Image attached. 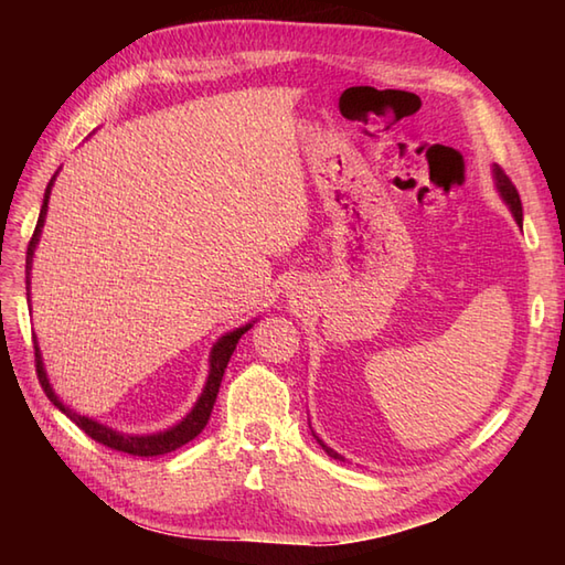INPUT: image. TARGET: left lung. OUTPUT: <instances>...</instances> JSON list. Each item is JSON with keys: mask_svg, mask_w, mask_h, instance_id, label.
<instances>
[{"mask_svg": "<svg viewBox=\"0 0 565 565\" xmlns=\"http://www.w3.org/2000/svg\"><path fill=\"white\" fill-rule=\"evenodd\" d=\"M493 174H495V184H498V189H500V194H502V199L508 201V206L512 209V213H514V221H518L520 225H522V201H520V191H518V186L512 184V179L505 174V170H502V167H495L493 170ZM318 439V437H316ZM320 441V439H318ZM320 447L328 451V456H332V459H342V456L338 454V451H332L330 447H326V444L320 441Z\"/></svg>", "mask_w": 565, "mask_h": 565, "instance_id": "8db88e82", "label": "left lung"}]
</instances>
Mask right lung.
<instances>
[{"mask_svg":"<svg viewBox=\"0 0 565 565\" xmlns=\"http://www.w3.org/2000/svg\"><path fill=\"white\" fill-rule=\"evenodd\" d=\"M51 186H53V179H51V184H47V189H45L39 223H35V231H33V235H31V243H29V249H26V289H29V284H31V276H29V274H31L33 249H35V243H39L41 227H43V221H45V209H47V199H51ZM249 328H252V326H245V328H239V330H235V332H227L225 338H221L218 342H215L213 352H211V374H209V381H206V388H203L199 403L194 405V411H191L177 427L167 429V431H160V435H148V437L118 435V431H114V429H109V427H104V425H99V423H94V419H89V417L72 413L70 407H65L63 403L57 401V395L53 393L51 383H47V379H45L39 344H33V350H35V374H39L41 388H43V393L47 395V398H51V403L57 405L60 411H63V413L72 419V423H75V425L84 431V435H89L94 441H99V444H104V447H109V449L130 454V456H160V454H170V451H174V449H179V447H184L186 441L199 437L201 429L206 427L209 417H211V413H213L215 398H218V388H221V381H223V374H225V369H227V362H231V356H233V352H235L237 340L243 338V334H245Z\"/></svg>","mask_w":565,"mask_h":565,"instance_id":"right-lung-1","label":"right lung"}]
</instances>
